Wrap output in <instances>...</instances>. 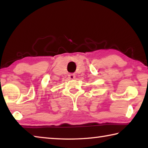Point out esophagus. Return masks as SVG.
<instances>
[{
	"mask_svg": "<svg viewBox=\"0 0 148 148\" xmlns=\"http://www.w3.org/2000/svg\"><path fill=\"white\" fill-rule=\"evenodd\" d=\"M75 77H76V76H75V75L74 74H70L69 75V78L70 79H75Z\"/></svg>",
	"mask_w": 148,
	"mask_h": 148,
	"instance_id": "esophagus-1",
	"label": "esophagus"
}]
</instances>
